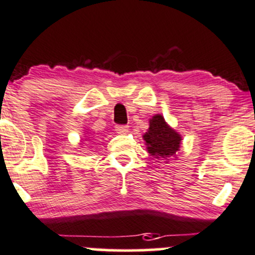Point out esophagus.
Listing matches in <instances>:
<instances>
[{"instance_id":"1","label":"esophagus","mask_w":255,"mask_h":255,"mask_svg":"<svg viewBox=\"0 0 255 255\" xmlns=\"http://www.w3.org/2000/svg\"><path fill=\"white\" fill-rule=\"evenodd\" d=\"M128 129H129V128H128V126L126 125L116 126V132L120 133V134H126V133L128 132Z\"/></svg>"}]
</instances>
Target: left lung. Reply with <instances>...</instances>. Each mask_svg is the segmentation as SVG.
<instances>
[{
    "label": "left lung",
    "instance_id": "obj_1",
    "mask_svg": "<svg viewBox=\"0 0 255 255\" xmlns=\"http://www.w3.org/2000/svg\"><path fill=\"white\" fill-rule=\"evenodd\" d=\"M143 138L145 140L148 153L155 158H169L175 155L181 142V135L169 127L161 115L151 117L149 121L148 132L143 135Z\"/></svg>",
    "mask_w": 255,
    "mask_h": 255
}]
</instances>
